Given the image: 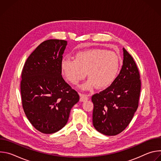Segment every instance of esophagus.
<instances>
[{
	"instance_id": "obj_1",
	"label": "esophagus",
	"mask_w": 161,
	"mask_h": 161,
	"mask_svg": "<svg viewBox=\"0 0 161 161\" xmlns=\"http://www.w3.org/2000/svg\"><path fill=\"white\" fill-rule=\"evenodd\" d=\"M88 99V97H87L86 95L85 94H80V101L81 102H83L85 101H86Z\"/></svg>"
}]
</instances>
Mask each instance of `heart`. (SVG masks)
<instances>
[{
    "instance_id": "b5f03b06",
    "label": "heart",
    "mask_w": 161,
    "mask_h": 161,
    "mask_svg": "<svg viewBox=\"0 0 161 161\" xmlns=\"http://www.w3.org/2000/svg\"><path fill=\"white\" fill-rule=\"evenodd\" d=\"M121 64L119 55L114 52L94 48L80 51L75 59L64 58L61 69L66 79L74 85L83 80L86 73L88 81L81 85L84 90L109 86L116 79Z\"/></svg>"
}]
</instances>
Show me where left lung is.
I'll return each instance as SVG.
<instances>
[{
    "label": "left lung",
    "mask_w": 161,
    "mask_h": 161,
    "mask_svg": "<svg viewBox=\"0 0 161 161\" xmlns=\"http://www.w3.org/2000/svg\"><path fill=\"white\" fill-rule=\"evenodd\" d=\"M123 65L107 88L92 97L95 129L106 136L122 132L130 124L139 104L141 80L132 57L123 48Z\"/></svg>",
    "instance_id": "8db88e82"
}]
</instances>
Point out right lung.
I'll return each instance as SVG.
<instances>
[{"instance_id":"obj_1","label":"right lung","mask_w":161,"mask_h":161,"mask_svg":"<svg viewBox=\"0 0 161 161\" xmlns=\"http://www.w3.org/2000/svg\"><path fill=\"white\" fill-rule=\"evenodd\" d=\"M67 42L48 39L27 59L21 72L22 106L31 124L44 134H52L67 124L77 92L62 76L61 62Z\"/></svg>"}]
</instances>
